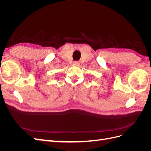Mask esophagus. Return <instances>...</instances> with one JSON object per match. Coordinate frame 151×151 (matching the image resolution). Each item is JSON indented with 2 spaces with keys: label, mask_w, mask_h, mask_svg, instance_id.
Wrapping results in <instances>:
<instances>
[{
  "label": "esophagus",
  "mask_w": 151,
  "mask_h": 151,
  "mask_svg": "<svg viewBox=\"0 0 151 151\" xmlns=\"http://www.w3.org/2000/svg\"><path fill=\"white\" fill-rule=\"evenodd\" d=\"M74 64L76 65H79V61H74Z\"/></svg>",
  "instance_id": "obj_1"
}]
</instances>
